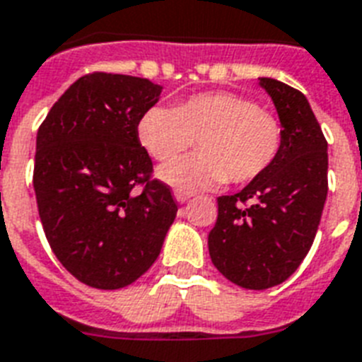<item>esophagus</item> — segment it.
Masks as SVG:
<instances>
[{
    "label": "esophagus",
    "instance_id": "34e87169",
    "mask_svg": "<svg viewBox=\"0 0 362 362\" xmlns=\"http://www.w3.org/2000/svg\"><path fill=\"white\" fill-rule=\"evenodd\" d=\"M175 199L182 204V202L189 201L191 193H189V191H184V189H175Z\"/></svg>",
    "mask_w": 362,
    "mask_h": 362
}]
</instances>
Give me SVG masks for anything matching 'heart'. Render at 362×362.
<instances>
[{
  "label": "heart",
  "instance_id": "b5f03b06",
  "mask_svg": "<svg viewBox=\"0 0 362 362\" xmlns=\"http://www.w3.org/2000/svg\"><path fill=\"white\" fill-rule=\"evenodd\" d=\"M137 137L156 161L167 163L193 141L201 151L161 169V178L182 189L230 182L247 184L275 163L283 148V124L236 93H199L169 110L152 105L141 115Z\"/></svg>",
  "mask_w": 362,
  "mask_h": 362
}]
</instances>
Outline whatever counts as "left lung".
Masks as SVG:
<instances>
[{
    "instance_id": "8db88e82",
    "label": "left lung",
    "mask_w": 362,
    "mask_h": 362,
    "mask_svg": "<svg viewBox=\"0 0 362 362\" xmlns=\"http://www.w3.org/2000/svg\"><path fill=\"white\" fill-rule=\"evenodd\" d=\"M283 124V148L262 176L217 197L208 234L214 266L249 290L284 283L313 245L327 197V141L303 93L260 78Z\"/></svg>"
}]
</instances>
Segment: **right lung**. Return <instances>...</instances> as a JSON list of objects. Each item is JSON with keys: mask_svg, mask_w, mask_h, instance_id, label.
<instances>
[{"mask_svg": "<svg viewBox=\"0 0 362 362\" xmlns=\"http://www.w3.org/2000/svg\"><path fill=\"white\" fill-rule=\"evenodd\" d=\"M151 79L93 72L66 89L37 134L33 187L44 234L79 283L132 284L158 258L176 217L171 187L154 178L137 137L158 102Z\"/></svg>", "mask_w": 362, "mask_h": 362, "instance_id": "obj_1", "label": "right lung"}]
</instances>
